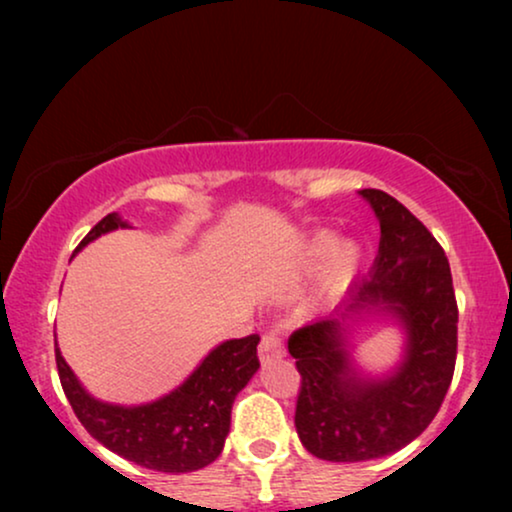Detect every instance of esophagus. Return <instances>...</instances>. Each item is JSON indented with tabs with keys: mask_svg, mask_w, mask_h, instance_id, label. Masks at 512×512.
<instances>
[{
	"mask_svg": "<svg viewBox=\"0 0 512 512\" xmlns=\"http://www.w3.org/2000/svg\"><path fill=\"white\" fill-rule=\"evenodd\" d=\"M258 356H261V361H272V359H282L284 356V340L279 331H268L261 338V345H258Z\"/></svg>",
	"mask_w": 512,
	"mask_h": 512,
	"instance_id": "34e87169",
	"label": "esophagus"
}]
</instances>
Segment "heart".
Wrapping results in <instances>:
<instances>
[{"label": "heart", "instance_id": "obj_1", "mask_svg": "<svg viewBox=\"0 0 512 512\" xmlns=\"http://www.w3.org/2000/svg\"><path fill=\"white\" fill-rule=\"evenodd\" d=\"M328 251H331V261H328V265H331V272H333L335 279L347 277L349 272L354 270L356 261H359V249H356L352 242H338L333 247V237L331 235L317 237V240H314V244H312V254L321 258V256H326Z\"/></svg>", "mask_w": 512, "mask_h": 512}]
</instances>
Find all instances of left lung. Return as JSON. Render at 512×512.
<instances>
[{
    "instance_id": "1",
    "label": "left lung",
    "mask_w": 512,
    "mask_h": 512,
    "mask_svg": "<svg viewBox=\"0 0 512 512\" xmlns=\"http://www.w3.org/2000/svg\"><path fill=\"white\" fill-rule=\"evenodd\" d=\"M380 219L373 272L352 291L349 312L382 307L408 331V354L396 375L363 382L349 368L340 321L321 319L289 338L300 389V443L326 461H368L394 454L438 415L457 363L459 307L443 247L396 198L363 188Z\"/></svg>"
}]
</instances>
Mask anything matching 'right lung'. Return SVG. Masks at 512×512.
I'll return each instance as SVG.
<instances>
[{
    "mask_svg": "<svg viewBox=\"0 0 512 512\" xmlns=\"http://www.w3.org/2000/svg\"><path fill=\"white\" fill-rule=\"evenodd\" d=\"M118 226L125 223L116 214H107L74 251ZM258 340L254 333L223 342L179 389L139 408H121L88 396L60 349H55V363L62 391L90 436L137 466L160 473H188L212 464L221 454L235 396L261 366Z\"/></svg>",
    "mask_w": 512,
    "mask_h": 512,
    "instance_id": "add662e5",
    "label": "right lung"
}]
</instances>
